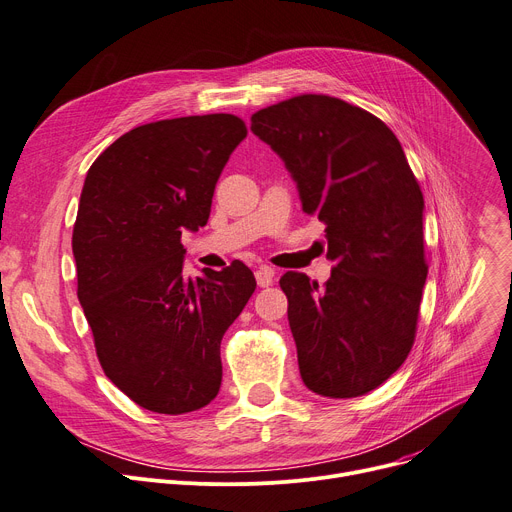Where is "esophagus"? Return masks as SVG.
<instances>
[{"label":"esophagus","mask_w":512,"mask_h":512,"mask_svg":"<svg viewBox=\"0 0 512 512\" xmlns=\"http://www.w3.org/2000/svg\"><path fill=\"white\" fill-rule=\"evenodd\" d=\"M274 277H277V270H274L272 266H260L256 270V283L258 287H270L274 283Z\"/></svg>","instance_id":"34e87169"}]
</instances>
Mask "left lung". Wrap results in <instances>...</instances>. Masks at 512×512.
I'll list each match as a JSON object with an SVG mask.
<instances>
[{
    "mask_svg": "<svg viewBox=\"0 0 512 512\" xmlns=\"http://www.w3.org/2000/svg\"><path fill=\"white\" fill-rule=\"evenodd\" d=\"M252 131L297 182L303 211L326 223L332 277L289 270L281 289L303 383L324 398H359L410 355L426 281L420 184L393 131L326 94L252 114Z\"/></svg>",
    "mask_w": 512,
    "mask_h": 512,
    "instance_id": "left-lung-1",
    "label": "left lung"
}]
</instances>
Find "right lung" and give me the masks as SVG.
Instances as JSON below:
<instances>
[{
	"label": "right lung",
	"instance_id": "add662e5",
	"mask_svg": "<svg viewBox=\"0 0 512 512\" xmlns=\"http://www.w3.org/2000/svg\"><path fill=\"white\" fill-rule=\"evenodd\" d=\"M248 135L235 114L135 127L90 166L73 225L77 299L106 377L137 406L186 414L221 387V338L256 289L240 260L182 274V231L207 225L215 184Z\"/></svg>",
	"mask_w": 512,
	"mask_h": 512
}]
</instances>
